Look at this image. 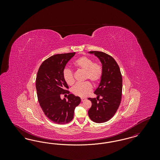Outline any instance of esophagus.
Returning <instances> with one entry per match:
<instances>
[{
  "label": "esophagus",
  "mask_w": 160,
  "mask_h": 160,
  "mask_svg": "<svg viewBox=\"0 0 160 160\" xmlns=\"http://www.w3.org/2000/svg\"><path fill=\"white\" fill-rule=\"evenodd\" d=\"M81 100H82V102H83L84 101L86 100V98H81Z\"/></svg>",
  "instance_id": "esophagus-1"
}]
</instances>
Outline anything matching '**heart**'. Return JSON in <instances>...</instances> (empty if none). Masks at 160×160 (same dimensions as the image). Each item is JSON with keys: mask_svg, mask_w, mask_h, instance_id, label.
<instances>
[{"mask_svg": "<svg viewBox=\"0 0 160 160\" xmlns=\"http://www.w3.org/2000/svg\"><path fill=\"white\" fill-rule=\"evenodd\" d=\"M76 68L84 71V80H90L93 83L97 84L101 80L103 74V68L101 64L87 56H83L73 63ZM63 77L68 85H72L75 82L73 72L65 69L63 71ZM92 85L89 81L82 83H77L72 88V92L77 96L83 97L88 95L92 90Z\"/></svg>", "mask_w": 160, "mask_h": 160, "instance_id": "b5f03b06", "label": "heart"}]
</instances>
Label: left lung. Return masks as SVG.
Returning <instances> with one entry per match:
<instances>
[{
  "label": "left lung",
  "mask_w": 160,
  "mask_h": 160,
  "mask_svg": "<svg viewBox=\"0 0 160 160\" xmlns=\"http://www.w3.org/2000/svg\"><path fill=\"white\" fill-rule=\"evenodd\" d=\"M101 62L103 74L98 88L95 91L97 98H88L92 106L88 114L92 121L103 123L109 121L117 112L122 98V77L117 62L109 54L91 51ZM102 98L99 99V97Z\"/></svg>",
  "instance_id": "8db88e82"
}]
</instances>
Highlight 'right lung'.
Masks as SVG:
<instances>
[{"instance_id":"1","label":"right lung","mask_w":160,"mask_h":160,"mask_svg":"<svg viewBox=\"0 0 160 160\" xmlns=\"http://www.w3.org/2000/svg\"><path fill=\"white\" fill-rule=\"evenodd\" d=\"M76 53L58 54L44 61L38 69L36 88L39 105L46 116L58 124L71 122L74 109L80 103L79 97L69 94L68 84L63 77L66 64ZM68 94V100L60 98Z\"/></svg>"}]
</instances>
